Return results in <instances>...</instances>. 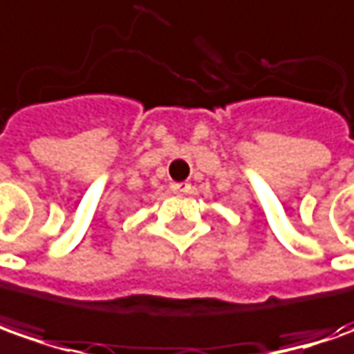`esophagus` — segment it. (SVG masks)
<instances>
[{
  "mask_svg": "<svg viewBox=\"0 0 354 354\" xmlns=\"http://www.w3.org/2000/svg\"><path fill=\"white\" fill-rule=\"evenodd\" d=\"M170 188H172V192H176V194H188L189 189H192V184H188V182H174Z\"/></svg>",
  "mask_w": 354,
  "mask_h": 354,
  "instance_id": "1",
  "label": "esophagus"
}]
</instances>
